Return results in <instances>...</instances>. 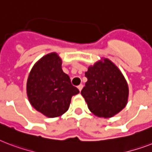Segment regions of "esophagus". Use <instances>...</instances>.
Instances as JSON below:
<instances>
[{"mask_svg": "<svg viewBox=\"0 0 152 152\" xmlns=\"http://www.w3.org/2000/svg\"><path fill=\"white\" fill-rule=\"evenodd\" d=\"M83 84H80V85L78 86V89H79V91H81V90H82V88H83Z\"/></svg>", "mask_w": 152, "mask_h": 152, "instance_id": "34e87169", "label": "esophagus"}]
</instances>
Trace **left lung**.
<instances>
[{
	"instance_id": "8db88e82",
	"label": "left lung",
	"mask_w": 152,
	"mask_h": 152,
	"mask_svg": "<svg viewBox=\"0 0 152 152\" xmlns=\"http://www.w3.org/2000/svg\"><path fill=\"white\" fill-rule=\"evenodd\" d=\"M85 76L88 81L81 95L95 116L112 118L126 106L129 98L127 81L110 60L102 58L90 65Z\"/></svg>"
}]
</instances>
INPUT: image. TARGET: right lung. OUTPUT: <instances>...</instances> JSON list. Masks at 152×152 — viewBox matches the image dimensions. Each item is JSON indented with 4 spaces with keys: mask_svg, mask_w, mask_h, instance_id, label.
Returning <instances> with one entry per match:
<instances>
[{
    "mask_svg": "<svg viewBox=\"0 0 152 152\" xmlns=\"http://www.w3.org/2000/svg\"><path fill=\"white\" fill-rule=\"evenodd\" d=\"M61 64L62 60L57 53H48L34 64L27 78V95L30 103L48 118H57L65 113L72 97L80 92L72 85Z\"/></svg>",
    "mask_w": 152,
    "mask_h": 152,
    "instance_id": "right-lung-1",
    "label": "right lung"
}]
</instances>
